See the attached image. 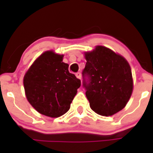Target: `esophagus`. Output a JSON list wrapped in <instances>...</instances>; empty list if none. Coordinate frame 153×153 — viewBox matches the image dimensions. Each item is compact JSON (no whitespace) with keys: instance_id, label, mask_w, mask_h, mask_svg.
<instances>
[{"instance_id":"obj_1","label":"esophagus","mask_w":153,"mask_h":153,"mask_svg":"<svg viewBox=\"0 0 153 153\" xmlns=\"http://www.w3.org/2000/svg\"><path fill=\"white\" fill-rule=\"evenodd\" d=\"M76 76L78 78V79H81V74L79 72H77L76 74Z\"/></svg>"}]
</instances>
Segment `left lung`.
I'll list each match as a JSON object with an SVG mask.
<instances>
[{"mask_svg": "<svg viewBox=\"0 0 153 153\" xmlns=\"http://www.w3.org/2000/svg\"><path fill=\"white\" fill-rule=\"evenodd\" d=\"M83 86L90 108L105 117L122 110L133 89L130 66L123 56L102 46L85 53Z\"/></svg>", "mask_w": 153, "mask_h": 153, "instance_id": "8db88e82", "label": "left lung"}]
</instances>
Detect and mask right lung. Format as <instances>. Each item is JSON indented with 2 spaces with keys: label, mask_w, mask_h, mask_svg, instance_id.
Here are the masks:
<instances>
[{
  "label": "right lung",
  "mask_w": 153,
  "mask_h": 153,
  "mask_svg": "<svg viewBox=\"0 0 153 153\" xmlns=\"http://www.w3.org/2000/svg\"><path fill=\"white\" fill-rule=\"evenodd\" d=\"M63 55L46 51L24 75V86L28 102L38 113L56 118L70 109V103L81 85L70 74Z\"/></svg>",
  "instance_id": "1"
}]
</instances>
